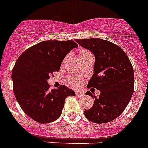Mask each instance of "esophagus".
Segmentation results:
<instances>
[{"instance_id": "1", "label": "esophagus", "mask_w": 148, "mask_h": 148, "mask_svg": "<svg viewBox=\"0 0 148 148\" xmlns=\"http://www.w3.org/2000/svg\"><path fill=\"white\" fill-rule=\"evenodd\" d=\"M84 94L83 92H81V91H80V90H77L76 91V96L77 97H81L82 96H84Z\"/></svg>"}]
</instances>
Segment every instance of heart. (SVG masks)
Listing matches in <instances>:
<instances>
[{"mask_svg":"<svg viewBox=\"0 0 148 148\" xmlns=\"http://www.w3.org/2000/svg\"><path fill=\"white\" fill-rule=\"evenodd\" d=\"M88 54H91V53L88 50H80V51H79V58L88 55ZM68 82H69V84L71 86H77L79 84V83H80V80L77 78H75V77H71V78L68 79Z\"/></svg>","mask_w":148,"mask_h":148,"instance_id":"obj_1","label":"heart"}]
</instances>
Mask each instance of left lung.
Returning a JSON list of instances; mask_svg holds the SVG:
<instances>
[{
  "mask_svg": "<svg viewBox=\"0 0 148 148\" xmlns=\"http://www.w3.org/2000/svg\"><path fill=\"white\" fill-rule=\"evenodd\" d=\"M75 41L94 53V74L88 87L101 91L98 97L90 91L86 93L95 101L91 108L84 110V115L97 124L111 121L125 110L134 93V76L131 61L119 46L108 40L90 38Z\"/></svg>",
  "mask_w": 148,
  "mask_h": 148,
  "instance_id": "left-lung-1",
  "label": "left lung"
}]
</instances>
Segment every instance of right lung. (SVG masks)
<instances>
[{
  "instance_id": "1",
  "label": "right lung",
  "mask_w": 148,
  "mask_h": 148,
  "mask_svg": "<svg viewBox=\"0 0 148 148\" xmlns=\"http://www.w3.org/2000/svg\"><path fill=\"white\" fill-rule=\"evenodd\" d=\"M77 45L73 40H45L34 45L17 60L12 71L14 93L27 116L41 124L60 117L68 96L75 92L64 85L49 89L47 80L58 71L65 56Z\"/></svg>"
}]
</instances>
